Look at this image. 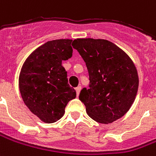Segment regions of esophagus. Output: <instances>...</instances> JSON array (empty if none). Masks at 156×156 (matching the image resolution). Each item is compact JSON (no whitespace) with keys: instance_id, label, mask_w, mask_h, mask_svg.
Here are the masks:
<instances>
[{"instance_id":"34e87169","label":"esophagus","mask_w":156,"mask_h":156,"mask_svg":"<svg viewBox=\"0 0 156 156\" xmlns=\"http://www.w3.org/2000/svg\"><path fill=\"white\" fill-rule=\"evenodd\" d=\"M80 90H81V87L80 86H78L76 88V93H77V95H79V93H80Z\"/></svg>"}]
</instances>
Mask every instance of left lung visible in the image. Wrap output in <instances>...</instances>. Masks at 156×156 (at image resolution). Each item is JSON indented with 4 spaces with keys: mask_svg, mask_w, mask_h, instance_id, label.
I'll use <instances>...</instances> for the list:
<instances>
[{
    "mask_svg": "<svg viewBox=\"0 0 156 156\" xmlns=\"http://www.w3.org/2000/svg\"><path fill=\"white\" fill-rule=\"evenodd\" d=\"M73 47L89 72V89L83 88L79 94L88 115L105 124L121 118L131 107L139 88L138 73L132 60L106 40L77 39Z\"/></svg>",
    "mask_w": 156,
    "mask_h": 156,
    "instance_id": "8db88e82",
    "label": "left lung"
}]
</instances>
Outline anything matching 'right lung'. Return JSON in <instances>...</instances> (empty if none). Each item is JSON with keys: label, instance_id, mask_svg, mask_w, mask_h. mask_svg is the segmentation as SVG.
<instances>
[{"label": "right lung", "instance_id": "right-lung-1", "mask_svg": "<svg viewBox=\"0 0 156 156\" xmlns=\"http://www.w3.org/2000/svg\"><path fill=\"white\" fill-rule=\"evenodd\" d=\"M72 40L48 41L25 61L19 76V89L25 105L44 122L61 119L76 91L68 83L62 61L73 55Z\"/></svg>", "mask_w": 156, "mask_h": 156}]
</instances>
